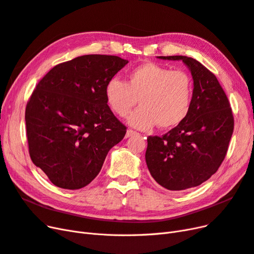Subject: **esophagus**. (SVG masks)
Masks as SVG:
<instances>
[{
    "label": "esophagus",
    "mask_w": 254,
    "mask_h": 254,
    "mask_svg": "<svg viewBox=\"0 0 254 254\" xmlns=\"http://www.w3.org/2000/svg\"><path fill=\"white\" fill-rule=\"evenodd\" d=\"M134 135H138V133L135 132V130H133V129H127V134H126V137H127V138L132 137V136H134Z\"/></svg>",
    "instance_id": "34e87169"
}]
</instances>
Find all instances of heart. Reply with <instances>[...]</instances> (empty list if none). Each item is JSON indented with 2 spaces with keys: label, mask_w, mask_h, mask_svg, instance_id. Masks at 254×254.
<instances>
[{
  "label": "heart",
  "mask_w": 254,
  "mask_h": 254,
  "mask_svg": "<svg viewBox=\"0 0 254 254\" xmlns=\"http://www.w3.org/2000/svg\"><path fill=\"white\" fill-rule=\"evenodd\" d=\"M193 86L190 74L171 70L155 63H144L130 70L127 81L111 78L105 88L106 98L113 112L128 118L130 126L148 129L158 125L172 128L187 117L191 107Z\"/></svg>",
  "instance_id": "obj_1"
}]
</instances>
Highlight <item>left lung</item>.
Wrapping results in <instances>:
<instances>
[{
  "label": "left lung",
  "instance_id": "left-lung-1",
  "mask_svg": "<svg viewBox=\"0 0 254 254\" xmlns=\"http://www.w3.org/2000/svg\"><path fill=\"white\" fill-rule=\"evenodd\" d=\"M182 61L193 78L189 115L170 132L147 137L145 161L158 184L168 190L195 187L218 171L227 154L234 119L230 102L215 75L183 55L158 56Z\"/></svg>",
  "mask_w": 254,
  "mask_h": 254
}]
</instances>
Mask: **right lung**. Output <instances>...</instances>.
<instances>
[{"label": "right lung", "mask_w": 254, "mask_h": 254, "mask_svg": "<svg viewBox=\"0 0 254 254\" xmlns=\"http://www.w3.org/2000/svg\"><path fill=\"white\" fill-rule=\"evenodd\" d=\"M128 62L89 54L56 64L27 102L26 133L32 162L58 187L82 189L99 174L127 127L115 117L107 82Z\"/></svg>", "instance_id": "right-lung-1"}]
</instances>
